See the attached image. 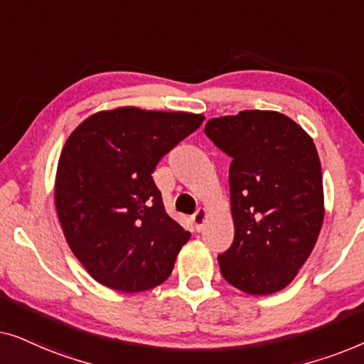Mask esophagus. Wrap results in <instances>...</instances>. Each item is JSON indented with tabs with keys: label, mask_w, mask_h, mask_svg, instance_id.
<instances>
[{
	"label": "esophagus",
	"mask_w": 364,
	"mask_h": 364,
	"mask_svg": "<svg viewBox=\"0 0 364 364\" xmlns=\"http://www.w3.org/2000/svg\"><path fill=\"white\" fill-rule=\"evenodd\" d=\"M207 215H208L207 208H203V207H200L196 213H193L192 222H193V225H196L197 230H202L203 223H205V220H207Z\"/></svg>",
	"instance_id": "obj_1"
}]
</instances>
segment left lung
<instances>
[{
  "mask_svg": "<svg viewBox=\"0 0 364 364\" xmlns=\"http://www.w3.org/2000/svg\"><path fill=\"white\" fill-rule=\"evenodd\" d=\"M205 134L232 157L235 237L218 255L225 280L248 295L285 288L308 260L325 217L313 139L285 114L242 111L210 119Z\"/></svg>",
  "mask_w": 364,
  "mask_h": 364,
  "instance_id": "1",
  "label": "left lung"
}]
</instances>
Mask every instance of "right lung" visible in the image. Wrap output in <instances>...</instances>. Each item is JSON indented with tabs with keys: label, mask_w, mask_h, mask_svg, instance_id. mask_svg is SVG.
I'll return each instance as SVG.
<instances>
[{
	"label": "right lung",
	"mask_w": 364,
	"mask_h": 364,
	"mask_svg": "<svg viewBox=\"0 0 364 364\" xmlns=\"http://www.w3.org/2000/svg\"><path fill=\"white\" fill-rule=\"evenodd\" d=\"M202 122V114L117 107L68 137L54 203L69 248L101 285L136 293L172 273L191 232L167 215L152 172Z\"/></svg>",
	"instance_id": "1"
}]
</instances>
